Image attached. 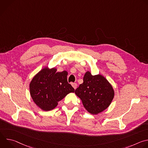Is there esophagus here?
Segmentation results:
<instances>
[{
    "instance_id": "1",
    "label": "esophagus",
    "mask_w": 148,
    "mask_h": 148,
    "mask_svg": "<svg viewBox=\"0 0 148 148\" xmlns=\"http://www.w3.org/2000/svg\"><path fill=\"white\" fill-rule=\"evenodd\" d=\"M71 85L73 86V87L75 90L77 88V84L76 83H72Z\"/></svg>"
}]
</instances>
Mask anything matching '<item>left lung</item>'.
Wrapping results in <instances>:
<instances>
[{
    "instance_id": "left-lung-1",
    "label": "left lung",
    "mask_w": 148,
    "mask_h": 148,
    "mask_svg": "<svg viewBox=\"0 0 148 148\" xmlns=\"http://www.w3.org/2000/svg\"><path fill=\"white\" fill-rule=\"evenodd\" d=\"M75 93L81 99L84 108L93 115L106 110L114 97V90L108 81L100 74L92 75L90 71L84 75L83 83Z\"/></svg>"
}]
</instances>
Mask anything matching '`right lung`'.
<instances>
[{"label":"right lung","instance_id":"add662e5","mask_svg":"<svg viewBox=\"0 0 148 148\" xmlns=\"http://www.w3.org/2000/svg\"><path fill=\"white\" fill-rule=\"evenodd\" d=\"M67 75L66 71L57 72L56 68L46 67L33 78L29 86L30 93L40 109L52 110L68 94L74 92V88L67 81Z\"/></svg>","mask_w":148,"mask_h":148}]
</instances>
